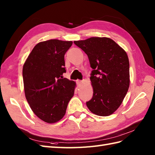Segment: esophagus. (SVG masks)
<instances>
[{"mask_svg":"<svg viewBox=\"0 0 155 155\" xmlns=\"http://www.w3.org/2000/svg\"><path fill=\"white\" fill-rule=\"evenodd\" d=\"M76 82H77V84H78V85H80V84L82 83V81H80V80H78Z\"/></svg>","mask_w":155,"mask_h":155,"instance_id":"34e87169","label":"esophagus"}]
</instances>
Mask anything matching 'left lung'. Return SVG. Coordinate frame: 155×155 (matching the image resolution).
<instances>
[{
  "label": "left lung",
  "mask_w": 155,
  "mask_h": 155,
  "mask_svg": "<svg viewBox=\"0 0 155 155\" xmlns=\"http://www.w3.org/2000/svg\"><path fill=\"white\" fill-rule=\"evenodd\" d=\"M74 43L87 55L93 69V97L88 109L99 116L113 114L121 105L129 87V61L126 51L106 37H91Z\"/></svg>",
  "instance_id": "left-lung-1"
}]
</instances>
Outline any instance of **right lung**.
I'll return each mask as SVG.
<instances>
[{
  "label": "right lung",
  "mask_w": 155,
  "mask_h": 155,
  "mask_svg": "<svg viewBox=\"0 0 155 155\" xmlns=\"http://www.w3.org/2000/svg\"><path fill=\"white\" fill-rule=\"evenodd\" d=\"M72 43L56 39L39 42L23 66L26 100L34 114L48 123L63 118L74 94L75 82L63 77L64 55Z\"/></svg>",
  "instance_id": "add662e5"
}]
</instances>
